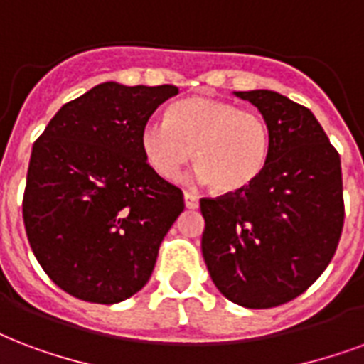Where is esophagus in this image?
Segmentation results:
<instances>
[{
	"label": "esophagus",
	"instance_id": "esophagus-1",
	"mask_svg": "<svg viewBox=\"0 0 364 364\" xmlns=\"http://www.w3.org/2000/svg\"><path fill=\"white\" fill-rule=\"evenodd\" d=\"M183 196H185V206H187L188 210H196V208H198V196H196V194L185 193Z\"/></svg>",
	"mask_w": 364,
	"mask_h": 364
}]
</instances>
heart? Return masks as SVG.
<instances>
[{
	"instance_id": "obj_1",
	"label": "heart",
	"mask_w": 364,
	"mask_h": 364,
	"mask_svg": "<svg viewBox=\"0 0 364 364\" xmlns=\"http://www.w3.org/2000/svg\"><path fill=\"white\" fill-rule=\"evenodd\" d=\"M269 127L262 116L210 97H187L173 102L166 122H146L141 129V152L166 181H177L183 168L198 166L196 176L219 194L250 187L269 160Z\"/></svg>"
}]
</instances>
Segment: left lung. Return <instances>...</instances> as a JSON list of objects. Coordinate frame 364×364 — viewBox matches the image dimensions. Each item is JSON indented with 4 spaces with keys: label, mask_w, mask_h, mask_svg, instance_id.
I'll use <instances>...</instances> for the list:
<instances>
[{
    "label": "left lung",
    "mask_w": 364,
    "mask_h": 364,
    "mask_svg": "<svg viewBox=\"0 0 364 364\" xmlns=\"http://www.w3.org/2000/svg\"><path fill=\"white\" fill-rule=\"evenodd\" d=\"M265 118L269 160L250 187L202 198V256L232 304L267 309L298 298L342 237L340 154L309 108L274 91H237Z\"/></svg>",
    "instance_id": "1"
}]
</instances>
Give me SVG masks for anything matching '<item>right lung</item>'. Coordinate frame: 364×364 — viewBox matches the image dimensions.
I'll return each mask as SVG.
<instances>
[{"label": "right lung", "mask_w": 364, "mask_h": 364, "mask_svg": "<svg viewBox=\"0 0 364 364\" xmlns=\"http://www.w3.org/2000/svg\"><path fill=\"white\" fill-rule=\"evenodd\" d=\"M177 93L101 83L66 102L36 139L24 229L41 269L74 298L118 304L151 279L185 200L146 164L141 129Z\"/></svg>", "instance_id": "add662e5"}]
</instances>
